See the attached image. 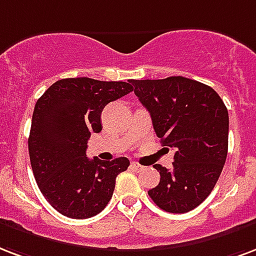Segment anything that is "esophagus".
<instances>
[{"mask_svg":"<svg viewBox=\"0 0 256 256\" xmlns=\"http://www.w3.org/2000/svg\"><path fill=\"white\" fill-rule=\"evenodd\" d=\"M132 169H134L136 172H141L144 170V165H141V164H138L136 161H132Z\"/></svg>","mask_w":256,"mask_h":256,"instance_id":"34e87169","label":"esophagus"}]
</instances>
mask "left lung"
Segmentation results:
<instances>
[{
  "label": "left lung",
  "mask_w": 256,
  "mask_h": 256,
  "mask_svg": "<svg viewBox=\"0 0 256 256\" xmlns=\"http://www.w3.org/2000/svg\"><path fill=\"white\" fill-rule=\"evenodd\" d=\"M134 94L150 112L164 146L176 150L170 169L156 164L158 185L149 196L161 210L185 214L206 200L228 152V111L212 87L182 76L134 80Z\"/></svg>",
  "instance_id": "1"
}]
</instances>
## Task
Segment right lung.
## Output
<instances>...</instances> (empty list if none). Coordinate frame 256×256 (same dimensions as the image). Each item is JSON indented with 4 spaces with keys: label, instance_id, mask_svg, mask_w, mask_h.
<instances>
[{
    "label": "right lung",
    "instance_id": "add662e5",
    "mask_svg": "<svg viewBox=\"0 0 256 256\" xmlns=\"http://www.w3.org/2000/svg\"><path fill=\"white\" fill-rule=\"evenodd\" d=\"M132 83L68 78L36 102L28 138L30 165L42 196L64 216L88 219L102 212L116 176L130 165L126 157L90 160L86 150L91 132L102 130L104 106L132 92Z\"/></svg>",
    "mask_w": 256,
    "mask_h": 256
}]
</instances>
